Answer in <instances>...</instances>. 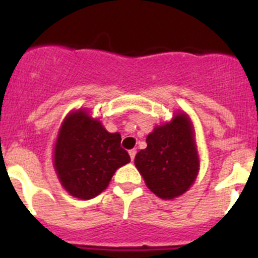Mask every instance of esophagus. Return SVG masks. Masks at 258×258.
<instances>
[{"label":"esophagus","mask_w":258,"mask_h":258,"mask_svg":"<svg viewBox=\"0 0 258 258\" xmlns=\"http://www.w3.org/2000/svg\"><path fill=\"white\" fill-rule=\"evenodd\" d=\"M128 153H130V157H131V160L134 161L135 160V156H136V150H130Z\"/></svg>","instance_id":"34e87169"}]
</instances>
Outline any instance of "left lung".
<instances>
[{"mask_svg":"<svg viewBox=\"0 0 258 258\" xmlns=\"http://www.w3.org/2000/svg\"><path fill=\"white\" fill-rule=\"evenodd\" d=\"M147 147L135 157V165L151 192L173 200L188 191L200 171L195 128L186 112L156 126L146 137Z\"/></svg>","mask_w":258,"mask_h":258,"instance_id":"8db88e82","label":"left lung"}]
</instances>
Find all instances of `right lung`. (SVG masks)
Instances as JSON below:
<instances>
[{
  "label": "right lung",
  "mask_w": 258,
  "mask_h": 258,
  "mask_svg": "<svg viewBox=\"0 0 258 258\" xmlns=\"http://www.w3.org/2000/svg\"><path fill=\"white\" fill-rule=\"evenodd\" d=\"M131 161L121 147V135L111 134L86 108L62 121L53 148V167L71 196L91 200L107 188L111 178Z\"/></svg>",
  "instance_id": "1"
}]
</instances>
